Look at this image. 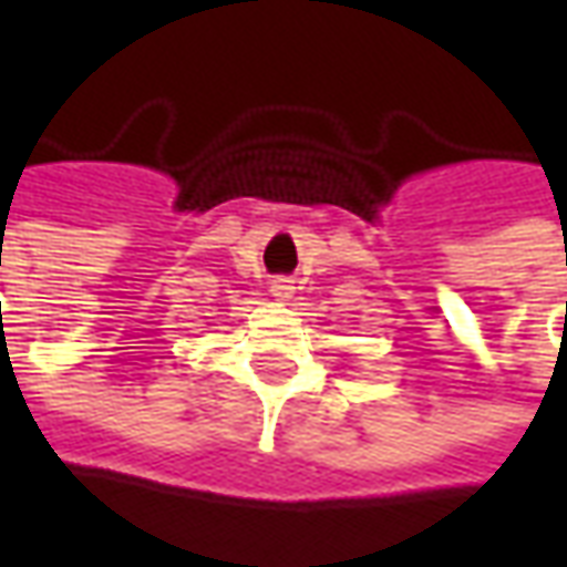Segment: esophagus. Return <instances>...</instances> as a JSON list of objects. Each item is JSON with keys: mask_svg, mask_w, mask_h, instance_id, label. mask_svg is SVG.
<instances>
[{"mask_svg": "<svg viewBox=\"0 0 567 567\" xmlns=\"http://www.w3.org/2000/svg\"><path fill=\"white\" fill-rule=\"evenodd\" d=\"M291 291H295L291 279H272V295H276V297H288Z\"/></svg>", "mask_w": 567, "mask_h": 567, "instance_id": "esophagus-1", "label": "esophagus"}]
</instances>
